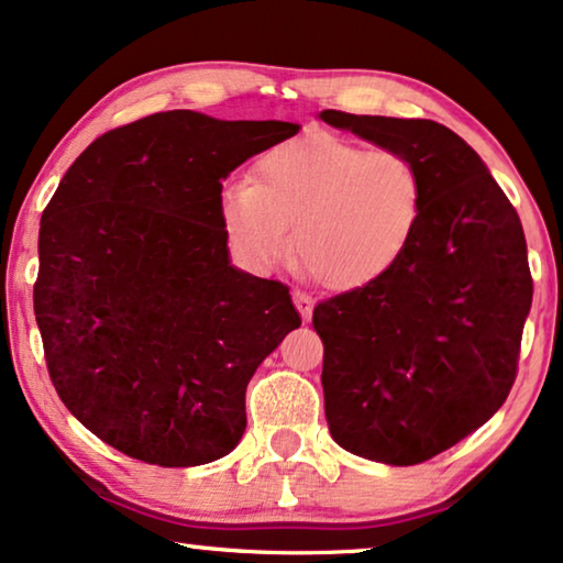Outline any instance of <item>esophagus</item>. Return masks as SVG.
<instances>
[{
  "label": "esophagus",
  "instance_id": "obj_1",
  "mask_svg": "<svg viewBox=\"0 0 563 563\" xmlns=\"http://www.w3.org/2000/svg\"><path fill=\"white\" fill-rule=\"evenodd\" d=\"M291 299H295V307L299 310V314H302L305 322L312 320V307H314V299L307 295V291H299L295 289L291 291Z\"/></svg>",
  "mask_w": 563,
  "mask_h": 563
}]
</instances>
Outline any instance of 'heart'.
Listing matches in <instances>:
<instances>
[{"label": "heart", "instance_id": "b5f03b06", "mask_svg": "<svg viewBox=\"0 0 563 563\" xmlns=\"http://www.w3.org/2000/svg\"><path fill=\"white\" fill-rule=\"evenodd\" d=\"M422 212L415 164L389 148L366 151L330 133L268 148L251 181L220 197L222 228L256 268L295 253L312 279L333 291L364 289L405 256Z\"/></svg>", "mask_w": 563, "mask_h": 563}]
</instances>
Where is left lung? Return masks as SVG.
<instances>
[{
	"mask_svg": "<svg viewBox=\"0 0 563 563\" xmlns=\"http://www.w3.org/2000/svg\"><path fill=\"white\" fill-rule=\"evenodd\" d=\"M320 120L407 156L422 212L387 276L314 307L333 441L412 466L482 428L510 395L533 302L518 212L472 145L441 122L322 110Z\"/></svg>",
	"mask_w": 563,
	"mask_h": 563,
	"instance_id": "obj_1",
	"label": "left lung"
}]
</instances>
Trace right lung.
Here are the masks:
<instances>
[{
  "instance_id": "obj_1",
  "label": "right lung",
  "mask_w": 563,
  "mask_h": 563,
  "mask_svg": "<svg viewBox=\"0 0 563 563\" xmlns=\"http://www.w3.org/2000/svg\"><path fill=\"white\" fill-rule=\"evenodd\" d=\"M297 122L156 112L97 137L37 238L35 320L60 402L158 466L228 456L245 387L289 330V289L230 264L222 181Z\"/></svg>"
}]
</instances>
